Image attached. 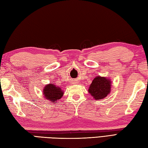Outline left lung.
<instances>
[{
	"mask_svg": "<svg viewBox=\"0 0 148 148\" xmlns=\"http://www.w3.org/2000/svg\"><path fill=\"white\" fill-rule=\"evenodd\" d=\"M110 81L105 77H96L89 88V92L95 99L104 98L110 92Z\"/></svg>",
	"mask_w": 148,
	"mask_h": 148,
	"instance_id": "left-lung-1",
	"label": "left lung"
}]
</instances>
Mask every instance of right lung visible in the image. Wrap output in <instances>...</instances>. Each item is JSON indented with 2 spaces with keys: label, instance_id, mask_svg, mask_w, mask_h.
I'll list each match as a JSON object with an SVG mask.
<instances>
[{
  "label": "right lung",
  "instance_id": "1",
  "mask_svg": "<svg viewBox=\"0 0 148 148\" xmlns=\"http://www.w3.org/2000/svg\"><path fill=\"white\" fill-rule=\"evenodd\" d=\"M43 95L45 98L49 99L53 103H56V101L59 100L63 95V92L61 88L56 87L54 84H48L43 89Z\"/></svg>",
  "mask_w": 148,
  "mask_h": 148
}]
</instances>
